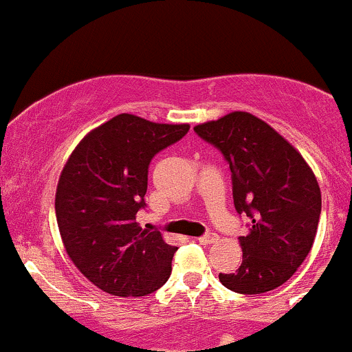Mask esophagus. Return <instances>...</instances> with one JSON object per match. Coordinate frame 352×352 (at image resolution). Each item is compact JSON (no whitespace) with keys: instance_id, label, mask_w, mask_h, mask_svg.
Wrapping results in <instances>:
<instances>
[{"instance_id":"34e87169","label":"esophagus","mask_w":352,"mask_h":352,"mask_svg":"<svg viewBox=\"0 0 352 352\" xmlns=\"http://www.w3.org/2000/svg\"><path fill=\"white\" fill-rule=\"evenodd\" d=\"M219 239V236L215 234V232H208V234L201 236V238H198V241L201 243V245H212V243H215Z\"/></svg>"}]
</instances>
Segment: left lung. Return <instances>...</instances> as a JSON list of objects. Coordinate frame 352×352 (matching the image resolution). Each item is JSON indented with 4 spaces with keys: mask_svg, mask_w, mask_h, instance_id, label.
Returning a JSON list of instances; mask_svg holds the SVG:
<instances>
[{
    "mask_svg": "<svg viewBox=\"0 0 352 352\" xmlns=\"http://www.w3.org/2000/svg\"><path fill=\"white\" fill-rule=\"evenodd\" d=\"M193 130L229 162L234 207L252 221L239 238L241 265L219 280L239 294L283 286L305 262L318 229L322 193L311 168L283 135L245 111Z\"/></svg>",
    "mask_w": 352,
    "mask_h": 352,
    "instance_id": "left-lung-1",
    "label": "left lung"
}]
</instances>
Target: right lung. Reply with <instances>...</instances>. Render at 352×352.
<instances>
[{
  "instance_id": "add662e5",
  "label": "right lung",
  "mask_w": 352,
  "mask_h": 352,
  "mask_svg": "<svg viewBox=\"0 0 352 352\" xmlns=\"http://www.w3.org/2000/svg\"><path fill=\"white\" fill-rule=\"evenodd\" d=\"M190 124L118 114L80 140L59 175L56 221L73 265L104 293L147 296L171 276L176 246L142 229L148 164Z\"/></svg>"
}]
</instances>
